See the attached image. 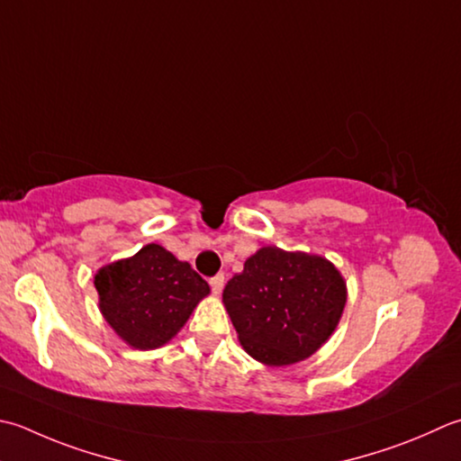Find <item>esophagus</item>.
Listing matches in <instances>:
<instances>
[{
    "instance_id": "obj_1",
    "label": "esophagus",
    "mask_w": 461,
    "mask_h": 461,
    "mask_svg": "<svg viewBox=\"0 0 461 461\" xmlns=\"http://www.w3.org/2000/svg\"><path fill=\"white\" fill-rule=\"evenodd\" d=\"M210 285H212V292H213L215 295H220L221 290H223V276H221V274L213 276V277L210 279Z\"/></svg>"
}]
</instances>
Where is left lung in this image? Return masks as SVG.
I'll use <instances>...</instances> for the list:
<instances>
[{
  "mask_svg": "<svg viewBox=\"0 0 461 461\" xmlns=\"http://www.w3.org/2000/svg\"><path fill=\"white\" fill-rule=\"evenodd\" d=\"M346 302V279L330 259L276 246L259 248L223 290L241 348L269 367L313 356L336 331Z\"/></svg>",
  "mask_w": 461,
  "mask_h": 461,
  "instance_id": "8db88e82",
  "label": "left lung"
}]
</instances>
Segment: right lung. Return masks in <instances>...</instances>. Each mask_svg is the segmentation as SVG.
Here are the masks:
<instances>
[{
  "label": "right lung",
  "mask_w": 461,
  "mask_h": 461,
  "mask_svg": "<svg viewBox=\"0 0 461 461\" xmlns=\"http://www.w3.org/2000/svg\"><path fill=\"white\" fill-rule=\"evenodd\" d=\"M94 285L107 326L133 349L166 346L210 295L205 279L159 243L99 267Z\"/></svg>",
  "instance_id": "obj_1"
}]
</instances>
